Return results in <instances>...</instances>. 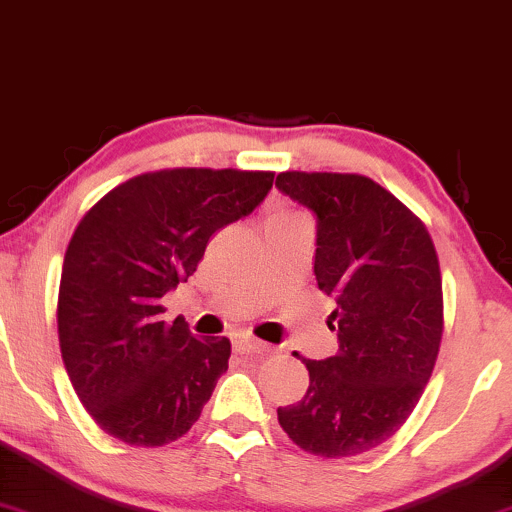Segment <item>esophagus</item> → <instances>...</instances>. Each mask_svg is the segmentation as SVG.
Wrapping results in <instances>:
<instances>
[{
  "mask_svg": "<svg viewBox=\"0 0 512 512\" xmlns=\"http://www.w3.org/2000/svg\"><path fill=\"white\" fill-rule=\"evenodd\" d=\"M232 347H234V352H239V354H249V352H266V350H268L266 342H261V340L251 338V335H237V338L232 340Z\"/></svg>",
  "mask_w": 512,
  "mask_h": 512,
  "instance_id": "obj_1",
  "label": "esophagus"
}]
</instances>
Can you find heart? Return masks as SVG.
Masks as SVG:
<instances>
[{
  "instance_id": "b5f03b06",
  "label": "heart",
  "mask_w": 512,
  "mask_h": 512,
  "mask_svg": "<svg viewBox=\"0 0 512 512\" xmlns=\"http://www.w3.org/2000/svg\"><path fill=\"white\" fill-rule=\"evenodd\" d=\"M294 218H299V215L292 213V210H275V213L268 218V222H282V220H294Z\"/></svg>"
}]
</instances>
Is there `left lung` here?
Wrapping results in <instances>:
<instances>
[{"label": "left lung", "mask_w": 512, "mask_h": 512, "mask_svg": "<svg viewBox=\"0 0 512 512\" xmlns=\"http://www.w3.org/2000/svg\"><path fill=\"white\" fill-rule=\"evenodd\" d=\"M275 186L316 215L314 275L338 302L328 326L340 342L335 357L304 359L309 390L278 407V422L311 455H362L407 422L434 371L443 335L434 242L362 174L282 172Z\"/></svg>", "instance_id": "8db88e82"}]
</instances>
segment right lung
I'll return each mask as SVG.
<instances>
[{
  "mask_svg": "<svg viewBox=\"0 0 512 512\" xmlns=\"http://www.w3.org/2000/svg\"><path fill=\"white\" fill-rule=\"evenodd\" d=\"M273 172L177 167L114 186L78 222L59 282L66 374L102 431L165 446L201 417L230 340H198L160 299L194 275L208 239L249 215Z\"/></svg>",
  "mask_w": 512,
  "mask_h": 512,
  "instance_id": "add662e5",
  "label": "right lung"
}]
</instances>
